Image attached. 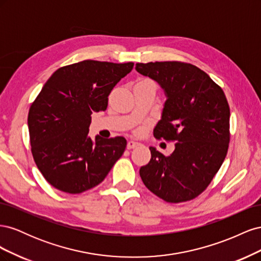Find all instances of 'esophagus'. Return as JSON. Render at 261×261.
<instances>
[{
	"label": "esophagus",
	"mask_w": 261,
	"mask_h": 261,
	"mask_svg": "<svg viewBox=\"0 0 261 261\" xmlns=\"http://www.w3.org/2000/svg\"><path fill=\"white\" fill-rule=\"evenodd\" d=\"M136 146H138V143H136V141H134V140H129L128 143H127V149H133V148H135Z\"/></svg>",
	"instance_id": "esophagus-1"
}]
</instances>
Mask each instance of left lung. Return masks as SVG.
Masks as SVG:
<instances>
[{
  "label": "left lung",
  "instance_id": "8db88e82",
  "mask_svg": "<svg viewBox=\"0 0 261 261\" xmlns=\"http://www.w3.org/2000/svg\"><path fill=\"white\" fill-rule=\"evenodd\" d=\"M135 68L159 84L167 97L154 137L175 141L168 156L149 148L151 159L140 168V177L167 202L194 199L208 187L227 152L230 108L225 94L208 74L188 63H137Z\"/></svg>",
  "mask_w": 261,
  "mask_h": 261
}]
</instances>
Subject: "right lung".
Returning <instances> with one entry per match:
<instances>
[{"label":"right lung","instance_id":"add662e5","mask_svg":"<svg viewBox=\"0 0 261 261\" xmlns=\"http://www.w3.org/2000/svg\"><path fill=\"white\" fill-rule=\"evenodd\" d=\"M134 63L86 60L61 67L44 84L28 114L31 152L59 191L81 194L106 178L126 148L124 137L88 136L93 112L105 111L114 86Z\"/></svg>","mask_w":261,"mask_h":261}]
</instances>
